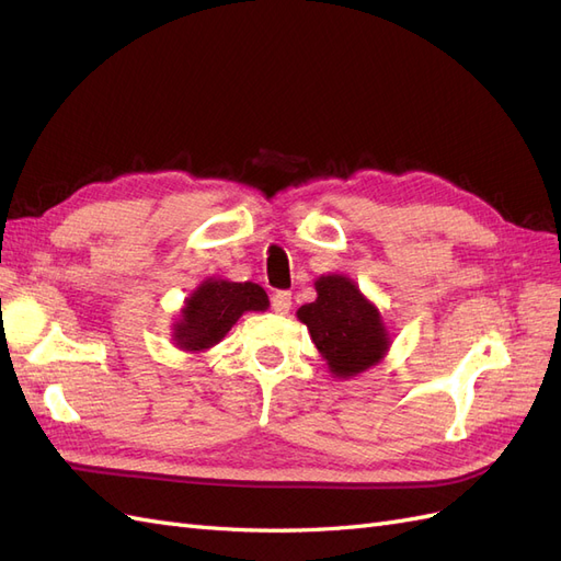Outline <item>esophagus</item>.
Segmentation results:
<instances>
[{
	"mask_svg": "<svg viewBox=\"0 0 561 561\" xmlns=\"http://www.w3.org/2000/svg\"><path fill=\"white\" fill-rule=\"evenodd\" d=\"M271 309H274L280 316L290 313V309H293V295L290 293H276L274 297H271Z\"/></svg>",
	"mask_w": 561,
	"mask_h": 561,
	"instance_id": "obj_1",
	"label": "esophagus"
}]
</instances>
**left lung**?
I'll list each match as a JSON object with an SVG mask.
<instances>
[{"label": "left lung", "instance_id": "1", "mask_svg": "<svg viewBox=\"0 0 561 561\" xmlns=\"http://www.w3.org/2000/svg\"><path fill=\"white\" fill-rule=\"evenodd\" d=\"M313 285L318 297L299 307L297 318L309 328L332 377L351 379L379 365L390 348V332L377 304L344 274L320 276Z\"/></svg>", "mask_w": 561, "mask_h": 561}]
</instances>
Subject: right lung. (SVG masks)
Listing matches in <instances>:
<instances>
[{
  "label": "right lung",
  "mask_w": 561,
  "mask_h": 561,
  "mask_svg": "<svg viewBox=\"0 0 561 561\" xmlns=\"http://www.w3.org/2000/svg\"><path fill=\"white\" fill-rule=\"evenodd\" d=\"M268 297L257 283L206 278L184 299L173 322V344L186 353H203L222 342L248 311H266Z\"/></svg>",
  "instance_id": "1"
}]
</instances>
